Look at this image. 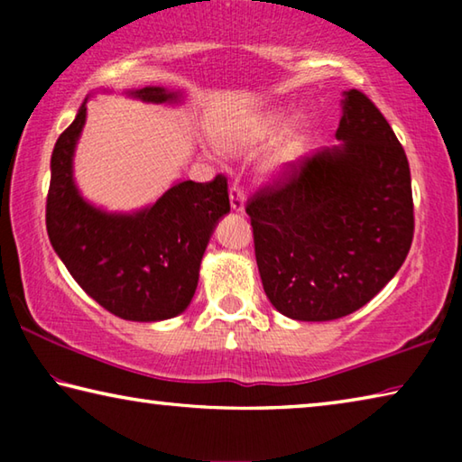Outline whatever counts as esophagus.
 Returning <instances> with one entry per match:
<instances>
[{
	"mask_svg": "<svg viewBox=\"0 0 462 462\" xmlns=\"http://www.w3.org/2000/svg\"><path fill=\"white\" fill-rule=\"evenodd\" d=\"M245 201H246V195H245V189L238 183H234L230 187V206L234 212H245Z\"/></svg>",
	"mask_w": 462,
	"mask_h": 462,
	"instance_id": "obj_1",
	"label": "esophagus"
}]
</instances>
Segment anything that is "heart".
Here are the masks:
<instances>
[{"label":"heart","mask_w":462,"mask_h":462,"mask_svg":"<svg viewBox=\"0 0 462 462\" xmlns=\"http://www.w3.org/2000/svg\"><path fill=\"white\" fill-rule=\"evenodd\" d=\"M287 118L289 114L283 107L267 109V112L254 114L245 122H240L238 126H234L228 134L224 136V140L226 144L232 148H246V146H256L261 143H267L269 138L275 136L277 132L285 126ZM310 134H311V124L306 118L293 122V126L285 132L283 138H281V143L275 148V152H273L271 167L281 169V167H287L289 162H293L297 156L301 154L303 148H306Z\"/></svg>","instance_id":"b5f03b06"}]
</instances>
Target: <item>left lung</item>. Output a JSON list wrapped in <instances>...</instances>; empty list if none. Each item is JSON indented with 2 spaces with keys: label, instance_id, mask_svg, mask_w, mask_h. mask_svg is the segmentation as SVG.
<instances>
[{
  "label": "left lung",
  "instance_id": "1",
  "mask_svg": "<svg viewBox=\"0 0 462 462\" xmlns=\"http://www.w3.org/2000/svg\"><path fill=\"white\" fill-rule=\"evenodd\" d=\"M336 138L246 201L264 293L281 314L328 322L369 303L413 240L408 156L363 91L344 93Z\"/></svg>",
  "mask_w": 462,
  "mask_h": 462
}]
</instances>
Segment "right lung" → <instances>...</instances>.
I'll list each match as a JSON object with an SVG mask.
<instances>
[{
	"label": "right lung",
	"instance_id": "add662e5",
	"mask_svg": "<svg viewBox=\"0 0 462 462\" xmlns=\"http://www.w3.org/2000/svg\"><path fill=\"white\" fill-rule=\"evenodd\" d=\"M144 101H171L162 88L132 91ZM88 107L54 144L46 195V232L73 279L109 314L132 322L167 319L189 306L216 222L230 212L228 179L181 181L154 206L124 216L89 206L73 183V151Z\"/></svg>",
	"mask_w": 462,
	"mask_h": 462
}]
</instances>
